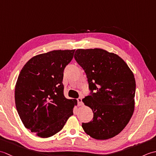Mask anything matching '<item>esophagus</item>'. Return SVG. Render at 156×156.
Instances as JSON below:
<instances>
[{
  "label": "esophagus",
  "mask_w": 156,
  "mask_h": 156,
  "mask_svg": "<svg viewBox=\"0 0 156 156\" xmlns=\"http://www.w3.org/2000/svg\"><path fill=\"white\" fill-rule=\"evenodd\" d=\"M77 101H78V103L79 106H81L82 105V104H83V102H82V98H78L77 99Z\"/></svg>",
  "instance_id": "34e87169"
}]
</instances>
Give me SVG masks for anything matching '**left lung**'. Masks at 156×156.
Masks as SVG:
<instances>
[{
    "mask_svg": "<svg viewBox=\"0 0 156 156\" xmlns=\"http://www.w3.org/2000/svg\"><path fill=\"white\" fill-rule=\"evenodd\" d=\"M74 58L87 74L91 90L82 102L94 114L92 121L83 122L82 128L95 140L116 136L134 111L136 84L133 72L118 55L100 48L78 49Z\"/></svg>",
    "mask_w": 156,
    "mask_h": 156,
    "instance_id": "1",
    "label": "left lung"
}]
</instances>
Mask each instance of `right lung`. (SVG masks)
<instances>
[{
  "label": "right lung",
  "instance_id": "right-lung-1",
  "mask_svg": "<svg viewBox=\"0 0 156 156\" xmlns=\"http://www.w3.org/2000/svg\"><path fill=\"white\" fill-rule=\"evenodd\" d=\"M75 49L54 50L31 58L20 72L15 88L16 110L25 127L47 138L64 127L77 105L64 95L66 66Z\"/></svg>",
  "mask_w": 156,
  "mask_h": 156
}]
</instances>
